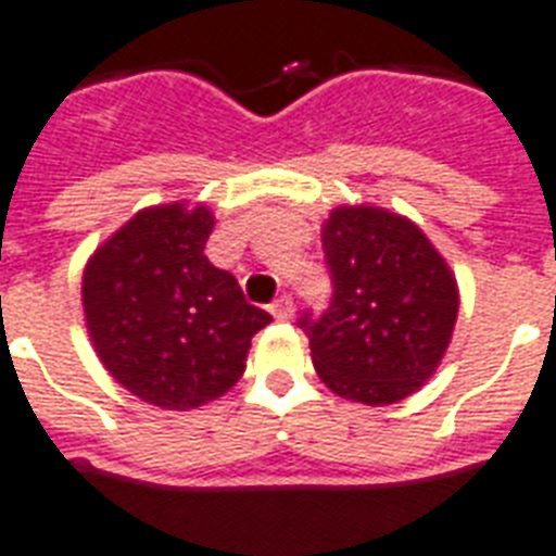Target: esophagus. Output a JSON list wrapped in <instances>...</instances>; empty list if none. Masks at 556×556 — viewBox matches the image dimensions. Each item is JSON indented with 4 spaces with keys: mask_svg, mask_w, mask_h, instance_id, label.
<instances>
[{
    "mask_svg": "<svg viewBox=\"0 0 556 556\" xmlns=\"http://www.w3.org/2000/svg\"><path fill=\"white\" fill-rule=\"evenodd\" d=\"M270 315L277 317V320H291V317H294V300L288 294L277 296V300L270 303Z\"/></svg>",
    "mask_w": 556,
    "mask_h": 556,
    "instance_id": "obj_1",
    "label": "esophagus"
}]
</instances>
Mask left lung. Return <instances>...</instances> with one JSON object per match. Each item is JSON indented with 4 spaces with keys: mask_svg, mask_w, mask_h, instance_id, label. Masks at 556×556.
I'll return each instance as SVG.
<instances>
[{
    "mask_svg": "<svg viewBox=\"0 0 556 556\" xmlns=\"http://www.w3.org/2000/svg\"><path fill=\"white\" fill-rule=\"evenodd\" d=\"M320 239L332 303L300 317L317 376L364 405L405 400L446 355L460 306L455 274L417 224L381 206H334Z\"/></svg>",
    "mask_w": 556,
    "mask_h": 556,
    "instance_id": "8db88e82",
    "label": "left lung"
}]
</instances>
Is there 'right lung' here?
<instances>
[{"label": "right lung", "instance_id": "1", "mask_svg": "<svg viewBox=\"0 0 556 556\" xmlns=\"http://www.w3.org/2000/svg\"><path fill=\"white\" fill-rule=\"evenodd\" d=\"M215 218L198 203L137 212L87 262V332L113 379L168 410L201 408L241 379L250 338L270 324L206 256Z\"/></svg>", "mask_w": 556, "mask_h": 556}]
</instances>
